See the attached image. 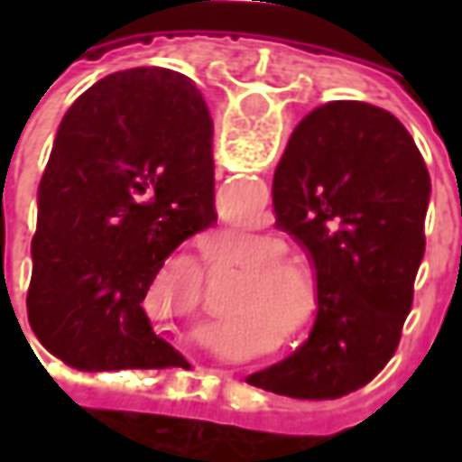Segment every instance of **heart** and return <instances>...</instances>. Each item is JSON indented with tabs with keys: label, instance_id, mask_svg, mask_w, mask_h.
<instances>
[{
	"label": "heart",
	"instance_id": "1",
	"mask_svg": "<svg viewBox=\"0 0 462 462\" xmlns=\"http://www.w3.org/2000/svg\"><path fill=\"white\" fill-rule=\"evenodd\" d=\"M236 254L244 264H252L241 309L273 328H285L291 342L309 337L321 313V288L313 273L288 259V241L275 234H246Z\"/></svg>",
	"mask_w": 462,
	"mask_h": 462
}]
</instances>
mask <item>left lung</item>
Instances as JSON below:
<instances>
[{
	"label": "left lung",
	"mask_w": 462,
	"mask_h": 462,
	"mask_svg": "<svg viewBox=\"0 0 462 462\" xmlns=\"http://www.w3.org/2000/svg\"><path fill=\"white\" fill-rule=\"evenodd\" d=\"M430 171L388 110L337 99L295 125L273 180L275 226L309 252L321 313L309 342L246 381L339 399L393 357L424 257Z\"/></svg>",
	"instance_id": "1"
}]
</instances>
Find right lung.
<instances>
[{
	"label": "right lung",
	"mask_w": 462,
	"mask_h": 462,
	"mask_svg": "<svg viewBox=\"0 0 462 462\" xmlns=\"http://www.w3.org/2000/svg\"><path fill=\"white\" fill-rule=\"evenodd\" d=\"M210 138L203 95L159 66L116 71L66 110L38 187L27 288L30 328L61 363L182 365L143 298L164 259L216 223Z\"/></svg>",
	"instance_id": "obj_1"
}]
</instances>
